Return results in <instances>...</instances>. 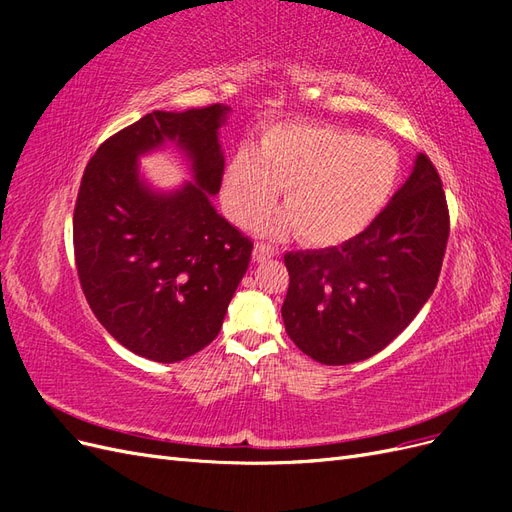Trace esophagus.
<instances>
[{"label":"esophagus","instance_id":"1","mask_svg":"<svg viewBox=\"0 0 512 512\" xmlns=\"http://www.w3.org/2000/svg\"><path fill=\"white\" fill-rule=\"evenodd\" d=\"M273 254H275V250H273L271 245L256 243V247H254V260H256V262H265V260L273 258Z\"/></svg>","mask_w":512,"mask_h":512}]
</instances>
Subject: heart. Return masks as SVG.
<instances>
[{
  "mask_svg": "<svg viewBox=\"0 0 512 512\" xmlns=\"http://www.w3.org/2000/svg\"><path fill=\"white\" fill-rule=\"evenodd\" d=\"M397 151L384 141L324 123H273L258 151L241 145L232 156L222 198L239 226H252L284 188V207L269 232L294 224L309 245L329 247L354 239L389 205L399 183Z\"/></svg>",
  "mask_w": 512,
  "mask_h": 512,
  "instance_id": "heart-1",
  "label": "heart"
}]
</instances>
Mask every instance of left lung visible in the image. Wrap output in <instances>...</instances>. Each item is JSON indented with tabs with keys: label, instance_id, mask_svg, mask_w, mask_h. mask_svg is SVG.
<instances>
[{
	"label": "left lung",
	"instance_id": "obj_1",
	"mask_svg": "<svg viewBox=\"0 0 512 512\" xmlns=\"http://www.w3.org/2000/svg\"><path fill=\"white\" fill-rule=\"evenodd\" d=\"M448 230L440 175L421 153L408 181L361 235L284 256L288 337L322 365L365 361L389 346L436 288Z\"/></svg>",
	"mask_w": 512,
	"mask_h": 512
}]
</instances>
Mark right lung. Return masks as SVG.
Listing matches in <instances>:
<instances>
[{"label": "right lung", "instance_id": "obj_1", "mask_svg": "<svg viewBox=\"0 0 512 512\" xmlns=\"http://www.w3.org/2000/svg\"><path fill=\"white\" fill-rule=\"evenodd\" d=\"M228 106L153 111L119 130L89 160L76 196L74 260L102 327L138 356L177 363L218 337L254 243L213 209L224 177L218 128ZM177 140L195 183L147 191L135 158Z\"/></svg>", "mask_w": 512, "mask_h": 512}]
</instances>
